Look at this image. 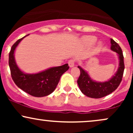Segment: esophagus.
<instances>
[{
  "instance_id": "esophagus-1",
  "label": "esophagus",
  "mask_w": 133,
  "mask_h": 133,
  "mask_svg": "<svg viewBox=\"0 0 133 133\" xmlns=\"http://www.w3.org/2000/svg\"><path fill=\"white\" fill-rule=\"evenodd\" d=\"M74 63H75V60H74V59H71V60H69L68 61L69 66L70 68H72V67L74 66Z\"/></svg>"
}]
</instances>
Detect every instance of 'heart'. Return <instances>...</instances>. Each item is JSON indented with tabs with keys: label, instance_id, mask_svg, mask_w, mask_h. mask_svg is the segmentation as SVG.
Returning <instances> with one entry per match:
<instances>
[{
	"label": "heart",
	"instance_id": "1",
	"mask_svg": "<svg viewBox=\"0 0 133 133\" xmlns=\"http://www.w3.org/2000/svg\"><path fill=\"white\" fill-rule=\"evenodd\" d=\"M82 41H83L84 43L86 44V45H92L95 43L96 41H97V37L93 36H85V37H83ZM99 45H101L100 43H99Z\"/></svg>",
	"mask_w": 133,
	"mask_h": 133
}]
</instances>
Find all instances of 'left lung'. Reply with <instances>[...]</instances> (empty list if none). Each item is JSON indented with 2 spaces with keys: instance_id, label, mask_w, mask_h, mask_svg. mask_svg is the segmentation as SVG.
I'll return each mask as SVG.
<instances>
[{
  "instance_id": "1",
  "label": "left lung",
  "mask_w": 133,
  "mask_h": 133,
  "mask_svg": "<svg viewBox=\"0 0 133 133\" xmlns=\"http://www.w3.org/2000/svg\"><path fill=\"white\" fill-rule=\"evenodd\" d=\"M111 49L118 55L119 63L116 73L108 81H94L85 70L80 66H77L81 71L80 76L77 79V84L81 92L88 97L96 99L104 97L115 91L121 82L124 70L123 52L119 44L113 39H111Z\"/></svg>"
}]
</instances>
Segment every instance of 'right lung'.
Returning a JSON list of instances; mask_svg holds the SVG:
<instances>
[{"label": "right lung", "instance_id": "add662e5", "mask_svg": "<svg viewBox=\"0 0 133 133\" xmlns=\"http://www.w3.org/2000/svg\"><path fill=\"white\" fill-rule=\"evenodd\" d=\"M28 36V35H27ZM27 36L16 41L9 55V65L12 78L20 89L34 97L49 95L56 89L61 77L69 68L68 64L51 68L36 74H25L18 68L14 57L15 49Z\"/></svg>", "mask_w": 133, "mask_h": 133}]
</instances>
